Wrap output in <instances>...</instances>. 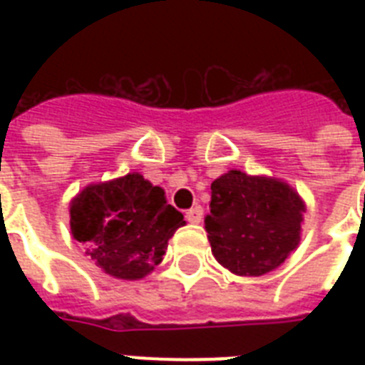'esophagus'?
I'll list each match as a JSON object with an SVG mask.
<instances>
[{
	"label": "esophagus",
	"mask_w": 365,
	"mask_h": 365,
	"mask_svg": "<svg viewBox=\"0 0 365 365\" xmlns=\"http://www.w3.org/2000/svg\"><path fill=\"white\" fill-rule=\"evenodd\" d=\"M202 214H205V210H202V206H193V208H189L187 212H185V220L191 223H200L202 222Z\"/></svg>",
	"instance_id": "esophagus-1"
}]
</instances>
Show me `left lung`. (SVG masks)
Listing matches in <instances>:
<instances>
[{
	"instance_id": "obj_1",
	"label": "left lung",
	"mask_w": 365,
	"mask_h": 365,
	"mask_svg": "<svg viewBox=\"0 0 365 365\" xmlns=\"http://www.w3.org/2000/svg\"><path fill=\"white\" fill-rule=\"evenodd\" d=\"M303 212L299 195L284 182L227 172L212 182L205 220L212 254L235 274L261 277L297 248Z\"/></svg>"
}]
</instances>
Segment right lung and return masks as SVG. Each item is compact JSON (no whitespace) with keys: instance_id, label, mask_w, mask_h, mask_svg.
<instances>
[{"instance_id":"obj_1","label":"right lung","mask_w":365,"mask_h":365,"mask_svg":"<svg viewBox=\"0 0 365 365\" xmlns=\"http://www.w3.org/2000/svg\"><path fill=\"white\" fill-rule=\"evenodd\" d=\"M70 216L71 235L96 265L123 280L153 271L168 239L185 225L182 212L166 205L165 191L136 172L83 189L71 200Z\"/></svg>"}]
</instances>
